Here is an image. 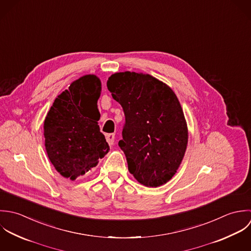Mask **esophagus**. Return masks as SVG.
<instances>
[{
  "label": "esophagus",
  "instance_id": "esophagus-1",
  "mask_svg": "<svg viewBox=\"0 0 251 251\" xmlns=\"http://www.w3.org/2000/svg\"><path fill=\"white\" fill-rule=\"evenodd\" d=\"M114 138H115L114 134H107V135H106V142H107V144H108L109 146H112V145H113V143H114Z\"/></svg>",
  "mask_w": 251,
  "mask_h": 251
}]
</instances>
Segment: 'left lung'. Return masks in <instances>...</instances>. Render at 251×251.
<instances>
[{
  "label": "left lung",
  "instance_id": "1",
  "mask_svg": "<svg viewBox=\"0 0 251 251\" xmlns=\"http://www.w3.org/2000/svg\"><path fill=\"white\" fill-rule=\"evenodd\" d=\"M125 114L122 140L129 172L142 184L157 187L178 169L188 142L187 125L174 91L150 75H112L106 83Z\"/></svg>",
  "mask_w": 251,
  "mask_h": 251
}]
</instances>
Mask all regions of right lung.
<instances>
[{
	"instance_id": "obj_1",
	"label": "right lung",
	"mask_w": 251,
	"mask_h": 251,
	"mask_svg": "<svg viewBox=\"0 0 251 251\" xmlns=\"http://www.w3.org/2000/svg\"><path fill=\"white\" fill-rule=\"evenodd\" d=\"M100 95V79L84 75L55 99L47 115L46 150L64 177L74 180L84 175L109 151L97 122Z\"/></svg>"
}]
</instances>
